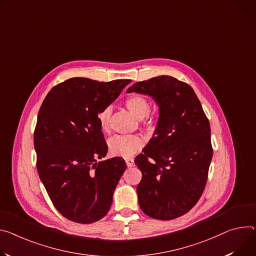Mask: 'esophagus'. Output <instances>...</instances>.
<instances>
[{"instance_id":"obj_1","label":"esophagus","mask_w":256,"mask_h":256,"mask_svg":"<svg viewBox=\"0 0 256 256\" xmlns=\"http://www.w3.org/2000/svg\"><path fill=\"white\" fill-rule=\"evenodd\" d=\"M126 166H128V168L134 166V159H132V158H126Z\"/></svg>"}]
</instances>
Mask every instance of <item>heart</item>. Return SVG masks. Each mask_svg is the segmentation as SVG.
Segmentation results:
<instances>
[{
	"instance_id": "b5f03b06",
	"label": "heart",
	"mask_w": 256,
	"mask_h": 256,
	"mask_svg": "<svg viewBox=\"0 0 256 256\" xmlns=\"http://www.w3.org/2000/svg\"><path fill=\"white\" fill-rule=\"evenodd\" d=\"M124 105L134 116L142 120L144 126H152L153 120L148 115L150 103L146 97L142 95H132L126 99ZM111 113L112 107L106 106L98 114V122L104 132H109ZM143 144V138L138 134H118L110 138L108 148L112 155L126 158L140 151Z\"/></svg>"
}]
</instances>
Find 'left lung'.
I'll use <instances>...</instances> for the list:
<instances>
[{
  "label": "left lung",
  "instance_id": "1",
  "mask_svg": "<svg viewBox=\"0 0 256 256\" xmlns=\"http://www.w3.org/2000/svg\"><path fill=\"white\" fill-rule=\"evenodd\" d=\"M151 96L159 107L153 136L134 164L142 172L138 204L150 218L170 220L200 199L212 158L210 126L194 90L172 76L138 82L126 92Z\"/></svg>",
  "mask_w": 256,
  "mask_h": 256
}]
</instances>
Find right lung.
Segmentation results:
<instances>
[{"mask_svg":"<svg viewBox=\"0 0 256 256\" xmlns=\"http://www.w3.org/2000/svg\"><path fill=\"white\" fill-rule=\"evenodd\" d=\"M130 82L69 78L55 86L40 108L34 138L38 172L54 206L69 220L95 222L111 207L126 164L122 157L97 162L108 151L98 114Z\"/></svg>","mask_w":256,"mask_h":256,"instance_id":"1","label":"right lung"}]
</instances>
